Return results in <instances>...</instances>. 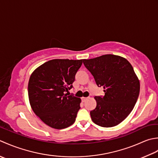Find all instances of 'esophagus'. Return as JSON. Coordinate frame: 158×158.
Wrapping results in <instances>:
<instances>
[{
	"label": "esophagus",
	"mask_w": 158,
	"mask_h": 158,
	"mask_svg": "<svg viewBox=\"0 0 158 158\" xmlns=\"http://www.w3.org/2000/svg\"><path fill=\"white\" fill-rule=\"evenodd\" d=\"M88 99V98H85V97H82V102H85L86 99Z\"/></svg>",
	"instance_id": "esophagus-1"
}]
</instances>
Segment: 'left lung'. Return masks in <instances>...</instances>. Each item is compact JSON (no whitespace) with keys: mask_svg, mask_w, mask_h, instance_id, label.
Returning a JSON list of instances; mask_svg holds the SVG:
<instances>
[{"mask_svg":"<svg viewBox=\"0 0 158 158\" xmlns=\"http://www.w3.org/2000/svg\"><path fill=\"white\" fill-rule=\"evenodd\" d=\"M83 63L105 95L96 96L94 110L90 112L93 123L104 127L121 123L133 110L140 93V81L130 62L125 58L104 54Z\"/></svg>","mask_w":158,"mask_h":158,"instance_id":"obj_1","label":"left lung"}]
</instances>
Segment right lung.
<instances>
[{"mask_svg":"<svg viewBox=\"0 0 158 158\" xmlns=\"http://www.w3.org/2000/svg\"><path fill=\"white\" fill-rule=\"evenodd\" d=\"M83 59H52L39 66L28 81L32 110L45 124L57 130L72 125L80 108L81 99L68 95Z\"/></svg>","mask_w":158,"mask_h":158,"instance_id":"1","label":"right lung"}]
</instances>
